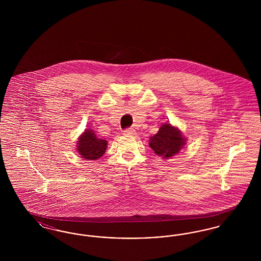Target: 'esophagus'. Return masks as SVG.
I'll return each mask as SVG.
<instances>
[{
	"label": "esophagus",
	"mask_w": 261,
	"mask_h": 261,
	"mask_svg": "<svg viewBox=\"0 0 261 261\" xmlns=\"http://www.w3.org/2000/svg\"><path fill=\"white\" fill-rule=\"evenodd\" d=\"M124 134L127 136H134V135H136V130L133 128H128L125 130Z\"/></svg>",
	"instance_id": "obj_1"
}]
</instances>
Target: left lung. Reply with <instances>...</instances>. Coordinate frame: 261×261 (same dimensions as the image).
Listing matches in <instances>:
<instances>
[{"label":"left lung","instance_id":"obj_1","mask_svg":"<svg viewBox=\"0 0 261 261\" xmlns=\"http://www.w3.org/2000/svg\"><path fill=\"white\" fill-rule=\"evenodd\" d=\"M187 138L181 130L170 123H162L158 133L149 138V146L159 156L168 160L180 152L186 145Z\"/></svg>","mask_w":261,"mask_h":261}]
</instances>
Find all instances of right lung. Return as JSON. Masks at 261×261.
Returning <instances> with one entry per match:
<instances>
[{"mask_svg":"<svg viewBox=\"0 0 261 261\" xmlns=\"http://www.w3.org/2000/svg\"><path fill=\"white\" fill-rule=\"evenodd\" d=\"M76 149L82 159L97 161L103 155L108 148V141L98 138L93 129H85L79 136Z\"/></svg>","mask_w":261,"mask_h":261,"instance_id":"right-lung-1","label":"right lung"}]
</instances>
